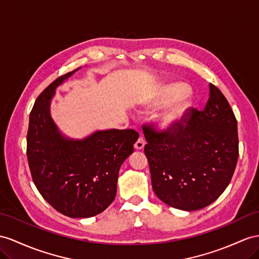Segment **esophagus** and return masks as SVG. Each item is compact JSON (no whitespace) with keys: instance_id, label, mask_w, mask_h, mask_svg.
Masks as SVG:
<instances>
[{"instance_id":"esophagus-1","label":"esophagus","mask_w":259,"mask_h":259,"mask_svg":"<svg viewBox=\"0 0 259 259\" xmlns=\"http://www.w3.org/2000/svg\"><path fill=\"white\" fill-rule=\"evenodd\" d=\"M144 144H145L144 138H143L142 136H140V137H139L138 140H137V142L135 143V148H136L137 150H142V149L144 148Z\"/></svg>"}]
</instances>
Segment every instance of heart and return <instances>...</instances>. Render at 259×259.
<instances>
[{
  "instance_id": "obj_1",
  "label": "heart",
  "mask_w": 259,
  "mask_h": 259,
  "mask_svg": "<svg viewBox=\"0 0 259 259\" xmlns=\"http://www.w3.org/2000/svg\"><path fill=\"white\" fill-rule=\"evenodd\" d=\"M187 92V88L182 83H170L167 85H163L158 88L150 98L149 106L150 107H161V106L166 105L174 99L180 97L177 101L169 106V107L162 112L160 117V123L162 128L166 130L175 129L182 123L185 116L187 114L189 107V101L183 96Z\"/></svg>"
}]
</instances>
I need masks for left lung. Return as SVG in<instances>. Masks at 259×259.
Instances as JSON below:
<instances>
[{"instance_id":"obj_1","label":"left lung","mask_w":259,"mask_h":259,"mask_svg":"<svg viewBox=\"0 0 259 259\" xmlns=\"http://www.w3.org/2000/svg\"><path fill=\"white\" fill-rule=\"evenodd\" d=\"M209 91L203 110L188 108L175 129L143 125L152 187L163 202L176 209L200 210L215 201L236 167V118L222 92L211 83Z\"/></svg>"}]
</instances>
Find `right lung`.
<instances>
[{"label": "right lung", "instance_id": "add662e5", "mask_svg": "<svg viewBox=\"0 0 259 259\" xmlns=\"http://www.w3.org/2000/svg\"><path fill=\"white\" fill-rule=\"evenodd\" d=\"M76 70L59 76L37 97L29 116L26 153L32 181L46 201L66 217L91 218L114 201L119 168L134 152L139 134L110 129L84 140L60 135L50 117V99L57 86Z\"/></svg>", "mask_w": 259, "mask_h": 259}]
</instances>
